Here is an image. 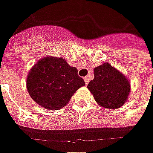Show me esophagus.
Segmentation results:
<instances>
[{"instance_id": "1", "label": "esophagus", "mask_w": 153, "mask_h": 153, "mask_svg": "<svg viewBox=\"0 0 153 153\" xmlns=\"http://www.w3.org/2000/svg\"><path fill=\"white\" fill-rule=\"evenodd\" d=\"M84 80H85V84L87 85V84L89 83V81H90V77L89 76H85V78H84Z\"/></svg>"}]
</instances>
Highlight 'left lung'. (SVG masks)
<instances>
[{"label":"left lung","instance_id":"obj_1","mask_svg":"<svg viewBox=\"0 0 153 153\" xmlns=\"http://www.w3.org/2000/svg\"><path fill=\"white\" fill-rule=\"evenodd\" d=\"M87 88L97 103L105 109L122 107L131 91L127 77L107 62L94 68V79Z\"/></svg>","mask_w":153,"mask_h":153}]
</instances>
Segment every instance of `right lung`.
<instances>
[{"mask_svg":"<svg viewBox=\"0 0 153 153\" xmlns=\"http://www.w3.org/2000/svg\"><path fill=\"white\" fill-rule=\"evenodd\" d=\"M85 84L78 75L76 68L61 58L47 56L30 70L26 87L30 97L47 110H60L69 102L71 97Z\"/></svg>","mask_w":153,"mask_h":153,"instance_id":"1","label":"right lung"}]
</instances>
